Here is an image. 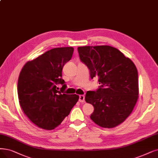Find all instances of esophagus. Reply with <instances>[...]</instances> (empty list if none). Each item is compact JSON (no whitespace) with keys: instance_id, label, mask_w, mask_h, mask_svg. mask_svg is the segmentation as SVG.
<instances>
[{"instance_id":"obj_1","label":"esophagus","mask_w":158,"mask_h":158,"mask_svg":"<svg viewBox=\"0 0 158 158\" xmlns=\"http://www.w3.org/2000/svg\"><path fill=\"white\" fill-rule=\"evenodd\" d=\"M79 101L80 102H85V96L84 95H80L79 96Z\"/></svg>"}]
</instances>
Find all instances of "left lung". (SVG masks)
<instances>
[{
	"label": "left lung",
	"instance_id": "8db88e82",
	"mask_svg": "<svg viewBox=\"0 0 158 158\" xmlns=\"http://www.w3.org/2000/svg\"><path fill=\"white\" fill-rule=\"evenodd\" d=\"M81 61L89 68L91 78H98L96 91H87L85 100L94 106L90 118L100 127L112 128L131 114L138 99L137 68L129 58L108 45L79 47Z\"/></svg>",
	"mask_w": 158,
	"mask_h": 158
}]
</instances>
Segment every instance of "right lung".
Wrapping results in <instances>:
<instances>
[{
  "label": "right lung",
  "mask_w": 158,
  "mask_h": 158,
  "mask_svg": "<svg viewBox=\"0 0 158 158\" xmlns=\"http://www.w3.org/2000/svg\"><path fill=\"white\" fill-rule=\"evenodd\" d=\"M73 51V47L52 48L27 61L21 69L17 82L19 104L37 127L51 130L58 127L78 102L77 94H61L56 85L65 83L62 69Z\"/></svg>",
  "instance_id": "add662e5"
}]
</instances>
